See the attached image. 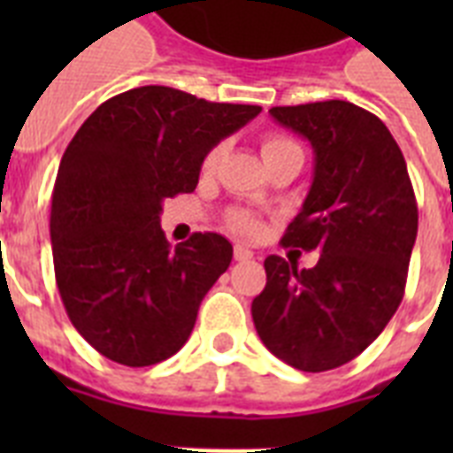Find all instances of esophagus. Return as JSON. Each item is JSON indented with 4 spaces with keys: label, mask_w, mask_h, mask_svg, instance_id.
I'll use <instances>...</instances> for the list:
<instances>
[{
    "label": "esophagus",
    "mask_w": 453,
    "mask_h": 453,
    "mask_svg": "<svg viewBox=\"0 0 453 453\" xmlns=\"http://www.w3.org/2000/svg\"><path fill=\"white\" fill-rule=\"evenodd\" d=\"M254 258V251L247 249L244 244H234V261H251Z\"/></svg>",
    "instance_id": "esophagus-1"
}]
</instances>
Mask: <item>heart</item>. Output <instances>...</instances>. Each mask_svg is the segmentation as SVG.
Returning <instances> with one entry per match:
<instances>
[{
    "mask_svg": "<svg viewBox=\"0 0 453 453\" xmlns=\"http://www.w3.org/2000/svg\"><path fill=\"white\" fill-rule=\"evenodd\" d=\"M289 150H301V145L289 136L270 134V136H265V141H263V157H273ZM220 155H223V145H216V148H211V150L206 152L204 169H213V166L219 164ZM227 226L242 234H256L261 230V220L249 211H230L227 213Z\"/></svg>",
    "mask_w": 453,
    "mask_h": 453,
    "instance_id": "heart-1",
    "label": "heart"
}]
</instances>
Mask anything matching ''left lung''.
<instances>
[{"mask_svg":"<svg viewBox=\"0 0 453 453\" xmlns=\"http://www.w3.org/2000/svg\"><path fill=\"white\" fill-rule=\"evenodd\" d=\"M270 115L315 152L312 185L282 244L319 251V261L298 270L291 258L268 256L251 317L275 357L329 372L369 348L402 303L418 206L400 145L376 115L348 101Z\"/></svg>","mask_w":453,"mask_h":453,"instance_id":"left-lung-1","label":"left lung"}]
</instances>
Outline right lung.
Here are the masks:
<instances>
[{
    "label": "right lung",
    "mask_w": 453,
    "mask_h": 453,
    "mask_svg": "<svg viewBox=\"0 0 453 453\" xmlns=\"http://www.w3.org/2000/svg\"><path fill=\"white\" fill-rule=\"evenodd\" d=\"M258 112L138 87L98 105L74 134L53 185V270L70 322L101 355L150 366L190 338L233 244L195 233L171 249L162 202L195 190L206 152Z\"/></svg>",
    "instance_id": "1"
}]
</instances>
